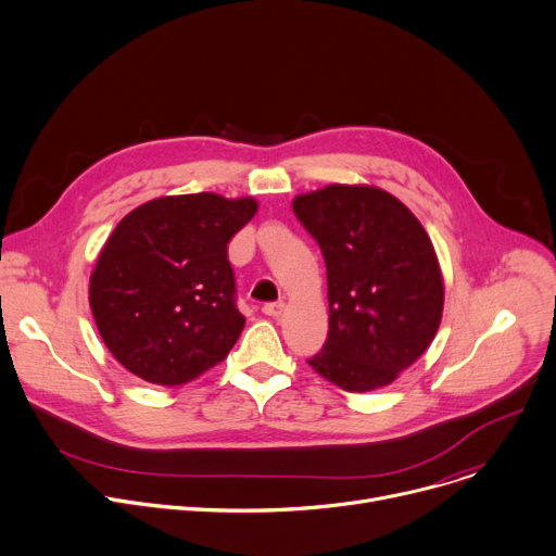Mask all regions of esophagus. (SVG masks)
<instances>
[{
  "mask_svg": "<svg viewBox=\"0 0 556 556\" xmlns=\"http://www.w3.org/2000/svg\"><path fill=\"white\" fill-rule=\"evenodd\" d=\"M263 314L269 318H280L285 314V302H269L263 306Z\"/></svg>",
  "mask_w": 556,
  "mask_h": 556,
  "instance_id": "34e87169",
  "label": "esophagus"
}]
</instances>
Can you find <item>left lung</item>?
Masks as SVG:
<instances>
[{
    "label": "left lung",
    "instance_id": "left-lung-1",
    "mask_svg": "<svg viewBox=\"0 0 556 556\" xmlns=\"http://www.w3.org/2000/svg\"><path fill=\"white\" fill-rule=\"evenodd\" d=\"M291 207L327 265L329 333L312 368L349 393L389 387L442 323L444 278L433 242L376 185L333 182L298 194Z\"/></svg>",
    "mask_w": 556,
    "mask_h": 556
}]
</instances>
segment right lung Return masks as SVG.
I'll return each mask as SVG.
<instances>
[{
  "mask_svg": "<svg viewBox=\"0 0 556 556\" xmlns=\"http://www.w3.org/2000/svg\"><path fill=\"white\" fill-rule=\"evenodd\" d=\"M258 212L252 197L152 199L123 216L90 274L99 336L137 378L180 387L223 362L244 318L227 242Z\"/></svg>",
  "mask_w": 556,
  "mask_h": 556,
  "instance_id": "add662e5",
  "label": "right lung"
}]
</instances>
